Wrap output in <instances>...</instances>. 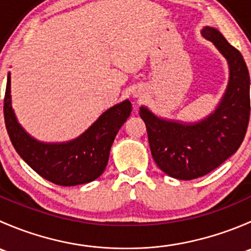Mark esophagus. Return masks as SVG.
I'll return each instance as SVG.
<instances>
[{
	"mask_svg": "<svg viewBox=\"0 0 251 251\" xmlns=\"http://www.w3.org/2000/svg\"><path fill=\"white\" fill-rule=\"evenodd\" d=\"M135 97H141V93H135Z\"/></svg>",
	"mask_w": 251,
	"mask_h": 251,
	"instance_id": "34e87169",
	"label": "esophagus"
}]
</instances>
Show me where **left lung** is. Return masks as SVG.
Segmentation results:
<instances>
[{
    "label": "left lung",
    "mask_w": 251,
    "mask_h": 251,
    "mask_svg": "<svg viewBox=\"0 0 251 251\" xmlns=\"http://www.w3.org/2000/svg\"><path fill=\"white\" fill-rule=\"evenodd\" d=\"M201 35L224 55L229 69L228 85L215 110L201 121L184 123L140 108L156 165L169 176L186 181L211 173L233 155L250 118V77L244 58L215 27H203Z\"/></svg>",
    "instance_id": "8db88e82"
}]
</instances>
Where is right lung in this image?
Wrapping results in <instances>:
<instances>
[{"instance_id":"1","label":"right lung","mask_w":251,"mask_h":251,"mask_svg":"<svg viewBox=\"0 0 251 251\" xmlns=\"http://www.w3.org/2000/svg\"><path fill=\"white\" fill-rule=\"evenodd\" d=\"M132 110L128 100L105 110L82 135L68 142L37 141L22 127L12 108L11 73L4 95V123L20 158L41 177L59 186H77L95 181L104 173L111 144Z\"/></svg>"}]
</instances>
